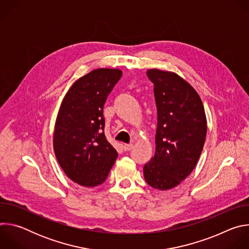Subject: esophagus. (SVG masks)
I'll return each instance as SVG.
<instances>
[{
  "instance_id": "esophagus-1",
  "label": "esophagus",
  "mask_w": 249,
  "mask_h": 249,
  "mask_svg": "<svg viewBox=\"0 0 249 249\" xmlns=\"http://www.w3.org/2000/svg\"><path fill=\"white\" fill-rule=\"evenodd\" d=\"M132 148H133V145H132V144H124V145H123V150H124L125 152L130 151Z\"/></svg>"
}]
</instances>
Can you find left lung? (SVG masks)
Returning <instances> with one entry per match:
<instances>
[{"mask_svg":"<svg viewBox=\"0 0 249 249\" xmlns=\"http://www.w3.org/2000/svg\"><path fill=\"white\" fill-rule=\"evenodd\" d=\"M158 109L156 153L144 165L146 182L155 189L168 190L192 172L201 156L207 120L196 90L172 72L151 69Z\"/></svg>","mask_w":249,"mask_h":249,"instance_id":"1","label":"left lung"}]
</instances>
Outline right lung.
I'll return each mask as SVG.
<instances>
[{"instance_id":"1","label":"right lung","mask_w":249,"mask_h":249,"mask_svg":"<svg viewBox=\"0 0 249 249\" xmlns=\"http://www.w3.org/2000/svg\"><path fill=\"white\" fill-rule=\"evenodd\" d=\"M118 69H96L70 88L55 124L53 147L57 160L71 180L100 185L117 159L104 134L103 105L120 80Z\"/></svg>"}]
</instances>
